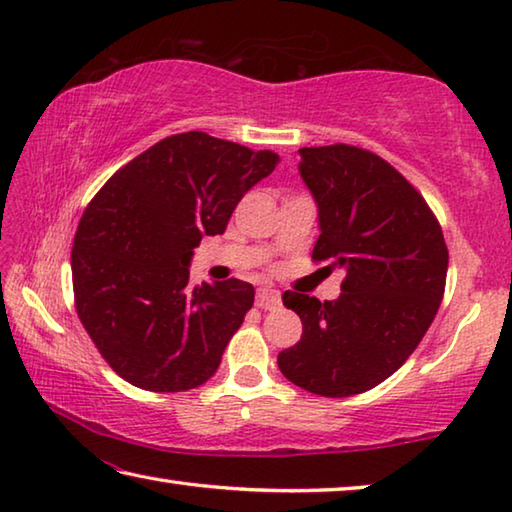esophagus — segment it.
I'll return each instance as SVG.
<instances>
[{
	"label": "esophagus",
	"instance_id": "esophagus-1",
	"mask_svg": "<svg viewBox=\"0 0 512 512\" xmlns=\"http://www.w3.org/2000/svg\"><path fill=\"white\" fill-rule=\"evenodd\" d=\"M255 302H257L259 309H277V307H280V302H282L280 291L273 289V287L257 289V300Z\"/></svg>",
	"mask_w": 512,
	"mask_h": 512
}]
</instances>
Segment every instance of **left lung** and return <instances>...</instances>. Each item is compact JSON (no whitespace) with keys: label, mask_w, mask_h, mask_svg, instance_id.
Returning a JSON list of instances; mask_svg holds the SVG:
<instances>
[{"label":"left lung","mask_w":512,"mask_h":512,"mask_svg":"<svg viewBox=\"0 0 512 512\" xmlns=\"http://www.w3.org/2000/svg\"><path fill=\"white\" fill-rule=\"evenodd\" d=\"M300 178L318 207L311 257L343 268L341 296L287 291L300 341L277 354L282 375L309 393L350 397L388 379L418 348L447 277L443 230L409 180L348 144L300 149Z\"/></svg>","instance_id":"8db88e82"}]
</instances>
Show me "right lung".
<instances>
[{
  "instance_id": "1",
  "label": "right lung",
  "mask_w": 512,
  "mask_h": 512,
  "mask_svg": "<svg viewBox=\"0 0 512 512\" xmlns=\"http://www.w3.org/2000/svg\"><path fill=\"white\" fill-rule=\"evenodd\" d=\"M280 162L201 131L171 135L112 176L72 248L76 314L128 384L180 393L205 384L253 307L241 280L189 287L194 248L223 235L237 203Z\"/></svg>"
}]
</instances>
